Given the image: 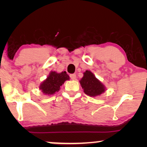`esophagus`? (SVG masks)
I'll return each instance as SVG.
<instances>
[{"instance_id": "1", "label": "esophagus", "mask_w": 147, "mask_h": 147, "mask_svg": "<svg viewBox=\"0 0 147 147\" xmlns=\"http://www.w3.org/2000/svg\"><path fill=\"white\" fill-rule=\"evenodd\" d=\"M69 77H70V78H71V80H76V75L75 74H70V75H69Z\"/></svg>"}]
</instances>
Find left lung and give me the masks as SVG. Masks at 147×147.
I'll return each mask as SVG.
<instances>
[{"label":"left lung","mask_w":147,"mask_h":147,"mask_svg":"<svg viewBox=\"0 0 147 147\" xmlns=\"http://www.w3.org/2000/svg\"><path fill=\"white\" fill-rule=\"evenodd\" d=\"M84 92L87 95L94 97L105 92V86L95 77L93 73L86 70L80 81Z\"/></svg>","instance_id":"obj_1"}]
</instances>
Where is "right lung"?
Returning <instances> with one entry per match:
<instances>
[{
    "mask_svg": "<svg viewBox=\"0 0 147 147\" xmlns=\"http://www.w3.org/2000/svg\"><path fill=\"white\" fill-rule=\"evenodd\" d=\"M68 80H69V76L66 71H62L59 74L51 71L47 79L41 84L39 89L46 95H51L59 91L60 86Z\"/></svg>",
    "mask_w": 147,
    "mask_h": 147,
    "instance_id": "obj_1",
    "label": "right lung"
}]
</instances>
